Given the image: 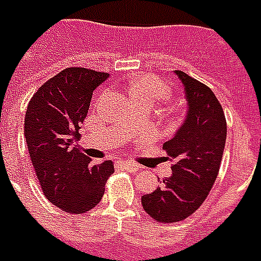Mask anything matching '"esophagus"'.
<instances>
[{
  "label": "esophagus",
  "mask_w": 261,
  "mask_h": 261,
  "mask_svg": "<svg viewBox=\"0 0 261 261\" xmlns=\"http://www.w3.org/2000/svg\"><path fill=\"white\" fill-rule=\"evenodd\" d=\"M122 167H125L126 170H130V171H136V170L139 169V166L135 163V162H130V160H123L121 162Z\"/></svg>",
  "instance_id": "34e87169"
}]
</instances>
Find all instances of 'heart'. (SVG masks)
Listing matches in <instances>:
<instances>
[{
	"instance_id": "b5f03b06",
	"label": "heart",
	"mask_w": 261,
	"mask_h": 261,
	"mask_svg": "<svg viewBox=\"0 0 261 261\" xmlns=\"http://www.w3.org/2000/svg\"><path fill=\"white\" fill-rule=\"evenodd\" d=\"M169 87L164 84L163 81H160L156 77H142L132 86L130 94H139V95H147L153 101L162 99V98L169 95Z\"/></svg>"
}]
</instances>
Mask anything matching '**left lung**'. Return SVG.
<instances>
[{
  "label": "left lung",
  "mask_w": 261,
  "mask_h": 261,
  "mask_svg": "<svg viewBox=\"0 0 261 261\" xmlns=\"http://www.w3.org/2000/svg\"><path fill=\"white\" fill-rule=\"evenodd\" d=\"M174 73L184 87L187 115L163 145L173 173L142 197L143 210L163 223L182 221L202 205L216 180L226 142V119L212 90L184 71Z\"/></svg>",
  "instance_id": "1"
}]
</instances>
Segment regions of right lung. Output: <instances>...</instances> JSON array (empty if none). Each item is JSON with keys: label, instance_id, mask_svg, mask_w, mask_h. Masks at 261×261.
Segmentation results:
<instances>
[{"label": "right lung", "instance_id": "obj_1", "mask_svg": "<svg viewBox=\"0 0 261 261\" xmlns=\"http://www.w3.org/2000/svg\"><path fill=\"white\" fill-rule=\"evenodd\" d=\"M110 77L83 67L64 68L33 94L25 115L29 157L46 198L68 214L101 201L114 163L94 164L77 145L92 91Z\"/></svg>", "mask_w": 261, "mask_h": 261}]
</instances>
